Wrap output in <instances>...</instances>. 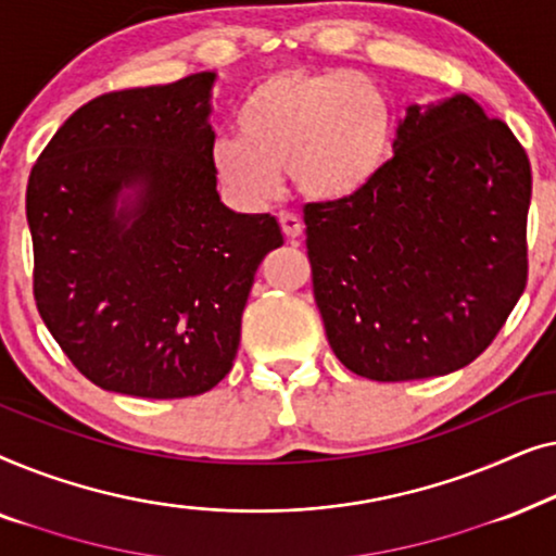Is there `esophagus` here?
<instances>
[{
    "mask_svg": "<svg viewBox=\"0 0 556 556\" xmlns=\"http://www.w3.org/2000/svg\"><path fill=\"white\" fill-rule=\"evenodd\" d=\"M280 227H283L288 240H299L303 232V219L299 215H293V212H283V215H280Z\"/></svg>",
    "mask_w": 556,
    "mask_h": 556,
    "instance_id": "obj_1",
    "label": "esophagus"
}]
</instances>
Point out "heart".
<instances>
[{"mask_svg": "<svg viewBox=\"0 0 556 556\" xmlns=\"http://www.w3.org/2000/svg\"><path fill=\"white\" fill-rule=\"evenodd\" d=\"M217 134L210 164L230 197L257 207L280 189V169L311 202L362 197L392 156L394 105L369 75L349 67L283 65L261 75Z\"/></svg>", "mask_w": 556, "mask_h": 556, "instance_id": "obj_1", "label": "heart"}]
</instances>
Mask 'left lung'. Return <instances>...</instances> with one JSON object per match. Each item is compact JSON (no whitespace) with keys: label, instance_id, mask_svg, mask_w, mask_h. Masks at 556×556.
Segmentation results:
<instances>
[{"label":"left lung","instance_id":"8db88e82","mask_svg":"<svg viewBox=\"0 0 556 556\" xmlns=\"http://www.w3.org/2000/svg\"><path fill=\"white\" fill-rule=\"evenodd\" d=\"M531 166L466 93L407 109L362 197L306 204L314 299L354 375H451L496 339L527 288Z\"/></svg>","mask_w":556,"mask_h":556}]
</instances>
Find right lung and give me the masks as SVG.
<instances>
[{"label":"right lung","mask_w":556,"mask_h":556,"mask_svg":"<svg viewBox=\"0 0 556 556\" xmlns=\"http://www.w3.org/2000/svg\"><path fill=\"white\" fill-rule=\"evenodd\" d=\"M215 73L80 105L27 181L35 301L80 375L131 397H194L240 346L273 215L225 207L210 164Z\"/></svg>","instance_id":"add662e5"}]
</instances>
